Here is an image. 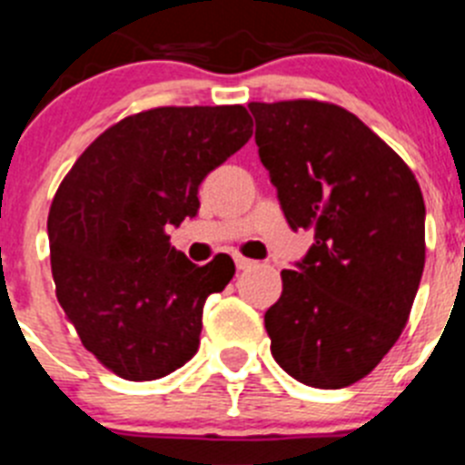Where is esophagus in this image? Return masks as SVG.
Segmentation results:
<instances>
[{
	"label": "esophagus",
	"mask_w": 465,
	"mask_h": 465,
	"mask_svg": "<svg viewBox=\"0 0 465 465\" xmlns=\"http://www.w3.org/2000/svg\"><path fill=\"white\" fill-rule=\"evenodd\" d=\"M235 265H237V270H246V268H252V265H256V262L249 261V258L237 256V258H235Z\"/></svg>",
	"instance_id": "1"
}]
</instances>
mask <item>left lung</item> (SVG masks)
Returning <instances> with one entry per match:
<instances>
[{"mask_svg":"<svg viewBox=\"0 0 465 465\" xmlns=\"http://www.w3.org/2000/svg\"><path fill=\"white\" fill-rule=\"evenodd\" d=\"M249 111L291 230H314L265 312L270 351L293 380L342 389L368 375L408 323L426 256L421 188L342 106L252 102Z\"/></svg>","mask_w":465,"mask_h":465,"instance_id":"obj_1","label":"left lung"}]
</instances>
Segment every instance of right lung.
Here are the masks:
<instances>
[{
    "mask_svg": "<svg viewBox=\"0 0 465 465\" xmlns=\"http://www.w3.org/2000/svg\"><path fill=\"white\" fill-rule=\"evenodd\" d=\"M244 106H160L90 143L48 213L57 302L81 342L130 381L170 375L195 356L203 310L235 274L219 253L197 268L167 228L200 209L204 176L252 137Z\"/></svg>",
    "mask_w": 465,
    "mask_h": 465,
    "instance_id": "1",
    "label": "right lung"
}]
</instances>
